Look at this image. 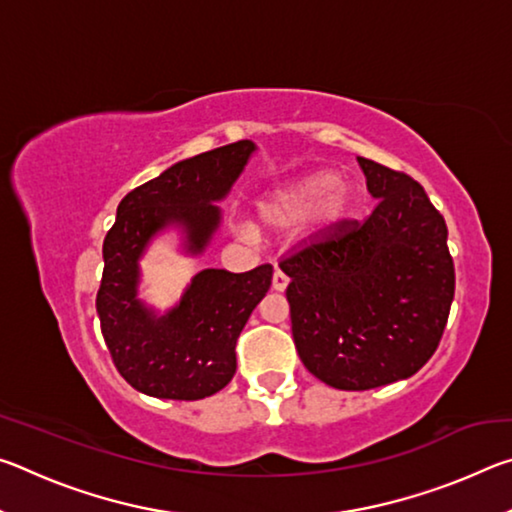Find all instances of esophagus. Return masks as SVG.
Returning a JSON list of instances; mask_svg holds the SVG:
<instances>
[{
    "instance_id": "34e87169",
    "label": "esophagus",
    "mask_w": 512,
    "mask_h": 512,
    "mask_svg": "<svg viewBox=\"0 0 512 512\" xmlns=\"http://www.w3.org/2000/svg\"><path fill=\"white\" fill-rule=\"evenodd\" d=\"M287 284H289L287 273H284L282 268H275V273H273V289L275 291H284V289H287Z\"/></svg>"
}]
</instances>
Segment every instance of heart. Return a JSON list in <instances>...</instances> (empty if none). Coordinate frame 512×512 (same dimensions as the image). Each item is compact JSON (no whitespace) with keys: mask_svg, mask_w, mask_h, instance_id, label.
<instances>
[{"mask_svg":"<svg viewBox=\"0 0 512 512\" xmlns=\"http://www.w3.org/2000/svg\"><path fill=\"white\" fill-rule=\"evenodd\" d=\"M352 207V189L334 173L316 171L266 192L257 203L259 223L273 230H287L300 223L311 211L309 237H323L348 219ZM250 235V228H246Z\"/></svg>","mask_w":512,"mask_h":512,"instance_id":"obj_1","label":"heart"}]
</instances>
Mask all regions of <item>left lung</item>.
<instances>
[{
	"mask_svg": "<svg viewBox=\"0 0 512 512\" xmlns=\"http://www.w3.org/2000/svg\"><path fill=\"white\" fill-rule=\"evenodd\" d=\"M357 160L377 198L372 214L280 262L300 361L339 391L415 375L436 352L454 300L443 214L411 176Z\"/></svg>",
	"mask_w": 512,
	"mask_h": 512,
	"instance_id": "left-lung-1",
	"label": "left lung"
}]
</instances>
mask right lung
I'll return each instance as SVG.
<instances>
[{
	"instance_id": "add662e5",
	"label": "right lung",
	"mask_w": 512,
	"mask_h": 512,
	"mask_svg": "<svg viewBox=\"0 0 512 512\" xmlns=\"http://www.w3.org/2000/svg\"><path fill=\"white\" fill-rule=\"evenodd\" d=\"M257 146L241 140L176 162L128 192L103 239L97 293L101 334L119 375L160 400H203L237 370V339L273 280V266L246 273L205 268L167 314L137 298L140 259L160 230L176 225L189 255H201L221 225L223 201Z\"/></svg>"
}]
</instances>
